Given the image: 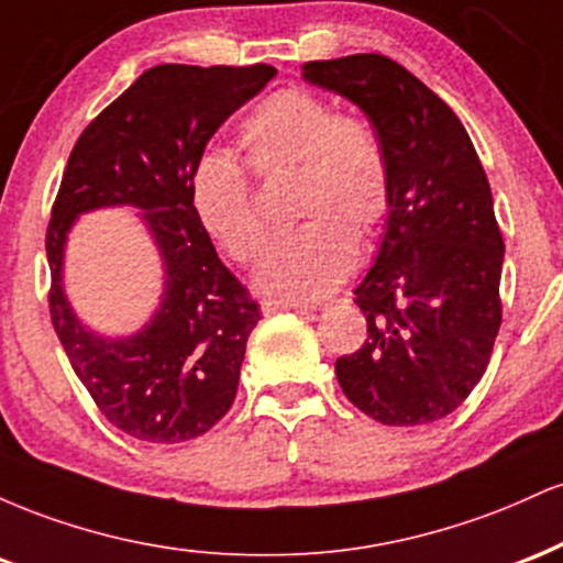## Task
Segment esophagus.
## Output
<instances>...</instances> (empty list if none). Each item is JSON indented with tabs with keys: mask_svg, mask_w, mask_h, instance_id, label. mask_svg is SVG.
Returning <instances> with one entry per match:
<instances>
[{
	"mask_svg": "<svg viewBox=\"0 0 563 563\" xmlns=\"http://www.w3.org/2000/svg\"><path fill=\"white\" fill-rule=\"evenodd\" d=\"M290 309H307L299 301H283V299H262V312L275 314V312H290Z\"/></svg>",
	"mask_w": 563,
	"mask_h": 563,
	"instance_id": "34e87169",
	"label": "esophagus"
}]
</instances>
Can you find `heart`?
<instances>
[{"label":"heart","mask_w":563,"mask_h":563,"mask_svg":"<svg viewBox=\"0 0 563 563\" xmlns=\"http://www.w3.org/2000/svg\"><path fill=\"white\" fill-rule=\"evenodd\" d=\"M245 161L267 177L296 166L299 228L264 249L256 286L286 301L325 299L357 260V239L384 222L391 206V169L378 132L357 113H335L331 100L301 87L264 97L243 121ZM198 222L238 262L260 254L267 224L243 161L206 153L190 174Z\"/></svg>","instance_id":"b5f03b06"}]
</instances>
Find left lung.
I'll return each mask as SVG.
<instances>
[{
	"instance_id": "left-lung-1",
	"label": "left lung",
	"mask_w": 563,
	"mask_h": 563,
	"mask_svg": "<svg viewBox=\"0 0 563 563\" xmlns=\"http://www.w3.org/2000/svg\"><path fill=\"white\" fill-rule=\"evenodd\" d=\"M301 76L371 119L391 169L384 241L354 288L367 339L335 360V378L373 421H439L479 384L503 320L487 174L448 102L389 57L312 60Z\"/></svg>"
}]
</instances>
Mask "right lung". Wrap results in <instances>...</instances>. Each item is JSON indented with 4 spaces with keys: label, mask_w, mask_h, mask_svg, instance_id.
<instances>
[{
    "label": "right lung",
    "mask_w": 563,
    "mask_h": 563,
    "mask_svg": "<svg viewBox=\"0 0 563 563\" xmlns=\"http://www.w3.org/2000/svg\"><path fill=\"white\" fill-rule=\"evenodd\" d=\"M275 74L264 63L145 70L84 129L63 172L47 228L49 314L102 416L142 442L206 434L235 399L245 341L262 314L198 222L190 174L217 129ZM108 205L137 208L165 262L157 314L124 340L84 329L62 288L69 228Z\"/></svg>",
    "instance_id": "1"
}]
</instances>
